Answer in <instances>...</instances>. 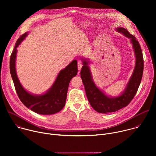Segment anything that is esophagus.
Segmentation results:
<instances>
[{
  "label": "esophagus",
  "instance_id": "esophagus-1",
  "mask_svg": "<svg viewBox=\"0 0 156 156\" xmlns=\"http://www.w3.org/2000/svg\"><path fill=\"white\" fill-rule=\"evenodd\" d=\"M82 66H83V64H82L81 62L78 61V69L79 70H80L81 69Z\"/></svg>",
  "mask_w": 156,
  "mask_h": 156
}]
</instances>
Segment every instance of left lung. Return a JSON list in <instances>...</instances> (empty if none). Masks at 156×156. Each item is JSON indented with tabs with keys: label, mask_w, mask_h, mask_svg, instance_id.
Masks as SVG:
<instances>
[{
	"label": "left lung",
	"mask_w": 156,
	"mask_h": 156,
	"mask_svg": "<svg viewBox=\"0 0 156 156\" xmlns=\"http://www.w3.org/2000/svg\"><path fill=\"white\" fill-rule=\"evenodd\" d=\"M117 31L122 33L126 37L130 39L136 57L135 70L125 89V91L121 95L116 98H110L100 90L93 80L91 73L88 66L89 61L86 59L81 58L83 66H82L80 74L84 86L86 94L92 107L99 113L107 114L114 112L127 106L135 97L143 76L144 60L139 42L134 36L131 34L123 28H117Z\"/></svg>",
	"instance_id": "8db88e82"
}]
</instances>
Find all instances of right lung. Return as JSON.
<instances>
[{"label":"right lung","instance_id":"1","mask_svg":"<svg viewBox=\"0 0 156 156\" xmlns=\"http://www.w3.org/2000/svg\"><path fill=\"white\" fill-rule=\"evenodd\" d=\"M28 35L25 33L18 39L10 58V71L17 95L27 108L42 115H51L58 112L65 105L66 94L70 80L77 75L76 60H73L66 67L60 70L52 87L41 95H33L27 91L21 86L15 69L17 48Z\"/></svg>","mask_w":156,"mask_h":156}]
</instances>
